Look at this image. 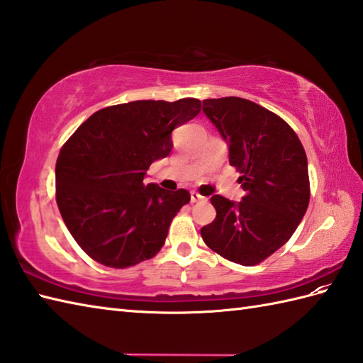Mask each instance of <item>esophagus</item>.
<instances>
[{"instance_id": "34e87169", "label": "esophagus", "mask_w": 363, "mask_h": 363, "mask_svg": "<svg viewBox=\"0 0 363 363\" xmlns=\"http://www.w3.org/2000/svg\"><path fill=\"white\" fill-rule=\"evenodd\" d=\"M190 199H191V203H206V201H207V198L199 195L198 191H191V194H190Z\"/></svg>"}]
</instances>
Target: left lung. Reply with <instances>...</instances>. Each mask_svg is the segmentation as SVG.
<instances>
[{"instance_id":"8db88e82","label":"left lung","mask_w":363,"mask_h":363,"mask_svg":"<svg viewBox=\"0 0 363 363\" xmlns=\"http://www.w3.org/2000/svg\"><path fill=\"white\" fill-rule=\"evenodd\" d=\"M203 112L229 146L245 196H212L217 217L201 237L221 257L257 265L289 242L309 206L306 151L287 123L250 99H204Z\"/></svg>"}]
</instances>
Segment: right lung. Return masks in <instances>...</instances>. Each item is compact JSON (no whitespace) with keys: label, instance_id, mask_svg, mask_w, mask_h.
Masks as SVG:
<instances>
[{"label":"right lung","instance_id":"obj_1","mask_svg":"<svg viewBox=\"0 0 363 363\" xmlns=\"http://www.w3.org/2000/svg\"><path fill=\"white\" fill-rule=\"evenodd\" d=\"M201 111L196 98L142 99L95 112L62 146L56 201L65 226L86 254L111 268L156 256L187 190L145 186L154 160L173 148V129Z\"/></svg>","mask_w":363,"mask_h":363}]
</instances>
